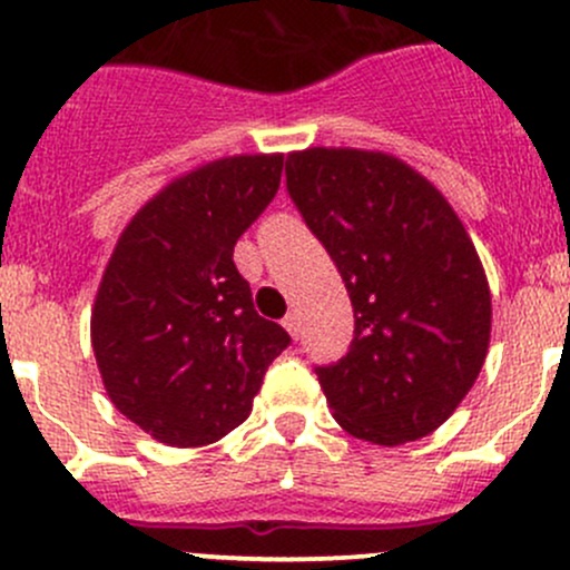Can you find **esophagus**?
Listing matches in <instances>:
<instances>
[{
  "label": "esophagus",
  "mask_w": 570,
  "mask_h": 570,
  "mask_svg": "<svg viewBox=\"0 0 570 570\" xmlns=\"http://www.w3.org/2000/svg\"><path fill=\"white\" fill-rule=\"evenodd\" d=\"M281 325L286 327V333H289L292 338H301V320H297V314H286Z\"/></svg>",
  "instance_id": "obj_1"
}]
</instances>
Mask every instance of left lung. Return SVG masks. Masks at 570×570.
Instances as JSON below:
<instances>
[{
	"label": "left lung",
	"instance_id": "obj_1",
	"mask_svg": "<svg viewBox=\"0 0 570 570\" xmlns=\"http://www.w3.org/2000/svg\"><path fill=\"white\" fill-rule=\"evenodd\" d=\"M286 190L355 311L346 355L314 368L333 417L376 445L431 434L475 385L491 333L487 273L459 215L404 160L350 147L292 153Z\"/></svg>",
	"mask_w": 570,
	"mask_h": 570
}]
</instances>
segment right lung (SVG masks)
Segmentation results:
<instances>
[{
    "mask_svg": "<svg viewBox=\"0 0 570 570\" xmlns=\"http://www.w3.org/2000/svg\"><path fill=\"white\" fill-rule=\"evenodd\" d=\"M281 169L284 155L213 160L149 199L114 248L95 297V361L111 404L158 442L199 448L237 429L289 346L232 259Z\"/></svg>",
    "mask_w": 570,
    "mask_h": 570,
    "instance_id": "right-lung-1",
    "label": "right lung"
}]
</instances>
